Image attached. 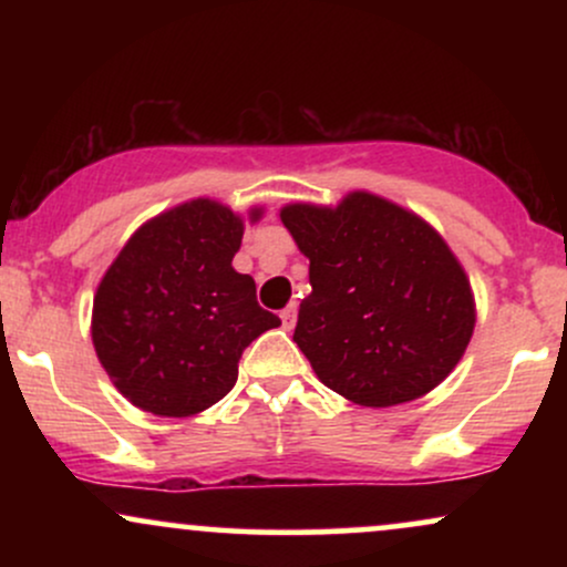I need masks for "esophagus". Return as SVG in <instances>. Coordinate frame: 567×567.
I'll return each mask as SVG.
<instances>
[{
	"mask_svg": "<svg viewBox=\"0 0 567 567\" xmlns=\"http://www.w3.org/2000/svg\"><path fill=\"white\" fill-rule=\"evenodd\" d=\"M279 317H282V324H285V328H288V330H292V324H296V317H298V309H296V306H285V309L282 311H279Z\"/></svg>",
	"mask_w": 567,
	"mask_h": 567,
	"instance_id": "esophagus-1",
	"label": "esophagus"
}]
</instances>
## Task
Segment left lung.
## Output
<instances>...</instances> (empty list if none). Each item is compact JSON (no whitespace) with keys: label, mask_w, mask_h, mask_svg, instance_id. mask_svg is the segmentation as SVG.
Masks as SVG:
<instances>
[{"label":"left lung","mask_w":567,"mask_h":567,"mask_svg":"<svg viewBox=\"0 0 567 567\" xmlns=\"http://www.w3.org/2000/svg\"><path fill=\"white\" fill-rule=\"evenodd\" d=\"M279 218L309 258L292 341L324 386L362 408H394L451 375L477 309L434 226L370 192L336 207L292 202Z\"/></svg>","instance_id":"left-lung-1"}]
</instances>
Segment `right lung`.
Returning <instances> with one entry per match:
<instances>
[{"label":"right lung","instance_id":"right-lung-1","mask_svg":"<svg viewBox=\"0 0 567 567\" xmlns=\"http://www.w3.org/2000/svg\"><path fill=\"white\" fill-rule=\"evenodd\" d=\"M264 207H250L256 224ZM245 218L197 197L148 218L103 275L93 298V347L135 408L186 419L237 383L243 351L279 317L234 269Z\"/></svg>","mask_w":567,"mask_h":567}]
</instances>
